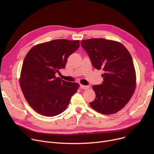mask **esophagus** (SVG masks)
<instances>
[{"label":"esophagus","mask_w":154,"mask_h":154,"mask_svg":"<svg viewBox=\"0 0 154 154\" xmlns=\"http://www.w3.org/2000/svg\"><path fill=\"white\" fill-rule=\"evenodd\" d=\"M80 87L81 88H83V89H84V90L88 89V88H90V87L88 86V85H80Z\"/></svg>","instance_id":"esophagus-1"}]
</instances>
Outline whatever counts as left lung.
Returning a JSON list of instances; mask_svg holds the SVG:
<instances>
[{
	"instance_id": "1",
	"label": "left lung",
	"mask_w": 154,
	"mask_h": 154,
	"mask_svg": "<svg viewBox=\"0 0 154 154\" xmlns=\"http://www.w3.org/2000/svg\"><path fill=\"white\" fill-rule=\"evenodd\" d=\"M80 44L93 67L104 71L102 84L92 86L95 99L90 106L102 114H115L125 106L135 89L132 56L124 45L114 40L90 38Z\"/></svg>"
}]
</instances>
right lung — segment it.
<instances>
[{"label":"right lung","instance_id":"1","mask_svg":"<svg viewBox=\"0 0 154 154\" xmlns=\"http://www.w3.org/2000/svg\"><path fill=\"white\" fill-rule=\"evenodd\" d=\"M79 40L57 39L39 44L28 52L22 64L20 85L30 106L39 114L53 117L66 109L79 84L56 77Z\"/></svg>","mask_w":154,"mask_h":154}]
</instances>
